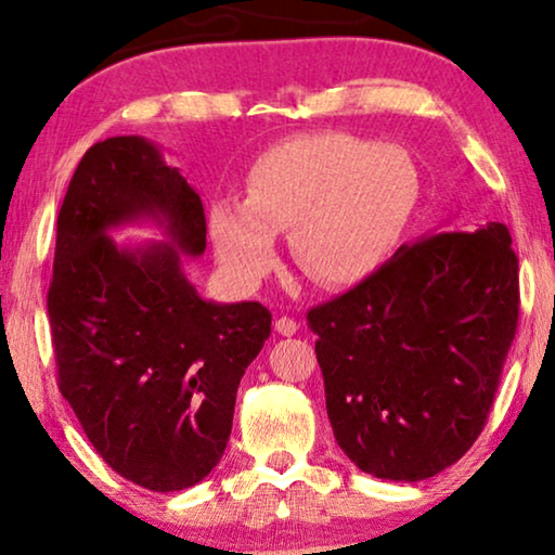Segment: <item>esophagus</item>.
I'll list each match as a JSON object with an SVG mask.
<instances>
[{
	"mask_svg": "<svg viewBox=\"0 0 555 555\" xmlns=\"http://www.w3.org/2000/svg\"><path fill=\"white\" fill-rule=\"evenodd\" d=\"M275 331L280 333V336H295V331H298V323H295L293 318L283 315V318H278V321H275Z\"/></svg>",
	"mask_w": 555,
	"mask_h": 555,
	"instance_id": "esophagus-1",
	"label": "esophagus"
}]
</instances>
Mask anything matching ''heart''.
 I'll return each instance as SVG.
<instances>
[{
  "label": "heart",
  "mask_w": 555,
  "mask_h": 555,
  "mask_svg": "<svg viewBox=\"0 0 555 555\" xmlns=\"http://www.w3.org/2000/svg\"><path fill=\"white\" fill-rule=\"evenodd\" d=\"M422 171L399 146L346 133L287 139L249 166L245 199L209 204L207 227L222 270L257 285L291 230L293 260L325 287H351L399 253L422 204Z\"/></svg>",
  "instance_id": "1"
}]
</instances>
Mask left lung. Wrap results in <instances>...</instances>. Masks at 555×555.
<instances>
[{
    "label": "left lung",
    "instance_id": "1",
    "mask_svg": "<svg viewBox=\"0 0 555 555\" xmlns=\"http://www.w3.org/2000/svg\"><path fill=\"white\" fill-rule=\"evenodd\" d=\"M518 302L511 232L488 222L422 234L376 275L310 310L325 409L346 457L393 482L454 465L488 420Z\"/></svg>",
    "mask_w": 555,
    "mask_h": 555
}]
</instances>
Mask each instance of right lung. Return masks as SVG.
<instances>
[{
	"label": "right lung",
	"instance_id": "1",
	"mask_svg": "<svg viewBox=\"0 0 555 555\" xmlns=\"http://www.w3.org/2000/svg\"><path fill=\"white\" fill-rule=\"evenodd\" d=\"M133 223L163 240H112ZM204 249L199 194L158 143L113 135L86 151L60 207L48 293L60 391L95 452L154 492L217 467L240 378L270 338L260 302L196 293L184 257Z\"/></svg>",
	"mask_w": 555,
	"mask_h": 555
}]
</instances>
